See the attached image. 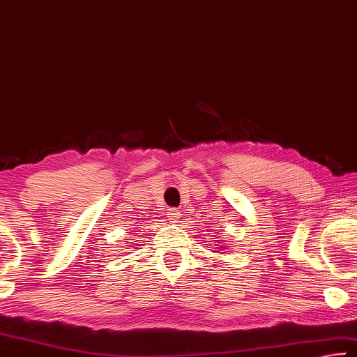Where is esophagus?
<instances>
[{
  "label": "esophagus",
  "instance_id": "esophagus-1",
  "mask_svg": "<svg viewBox=\"0 0 357 357\" xmlns=\"http://www.w3.org/2000/svg\"><path fill=\"white\" fill-rule=\"evenodd\" d=\"M180 210H177V208H169L167 210V218L171 220V221H177L178 218H180Z\"/></svg>",
  "mask_w": 357,
  "mask_h": 357
}]
</instances>
